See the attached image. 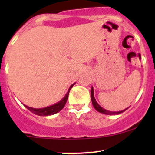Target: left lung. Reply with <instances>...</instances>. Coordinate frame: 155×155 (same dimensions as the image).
<instances>
[{"instance_id": "obj_1", "label": "left lung", "mask_w": 155, "mask_h": 155, "mask_svg": "<svg viewBox=\"0 0 155 155\" xmlns=\"http://www.w3.org/2000/svg\"><path fill=\"white\" fill-rule=\"evenodd\" d=\"M91 101H92V104H93L94 107L95 108V109H96L97 111H98L99 112H101V113L106 114V115H118V114L121 113V112H124L126 109H127V108L126 109H124V110H123V111H121V112H110V111L106 110V109H103V108L101 107V106H100L99 104H97V103L96 100H95L94 97V88H93V87H91Z\"/></svg>"}]
</instances>
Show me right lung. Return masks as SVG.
<instances>
[{
  "label": "right lung",
  "instance_id": "add662e5",
  "mask_svg": "<svg viewBox=\"0 0 155 155\" xmlns=\"http://www.w3.org/2000/svg\"><path fill=\"white\" fill-rule=\"evenodd\" d=\"M74 84H73V85L70 87V89L68 90V92L67 93V94L65 95L64 97L61 101H59L58 103L54 104V105L50 106V107H48L46 108H43V109H34V108L27 107V106H25V107L27 108L28 110L31 111V112L35 114V115H40V116H45V115H53V114L57 113V112H58L59 111H61L64 107L65 104H66L67 103V101H68V95H69V93H70V89L73 87V85H74Z\"/></svg>",
  "mask_w": 155,
  "mask_h": 155
}]
</instances>
